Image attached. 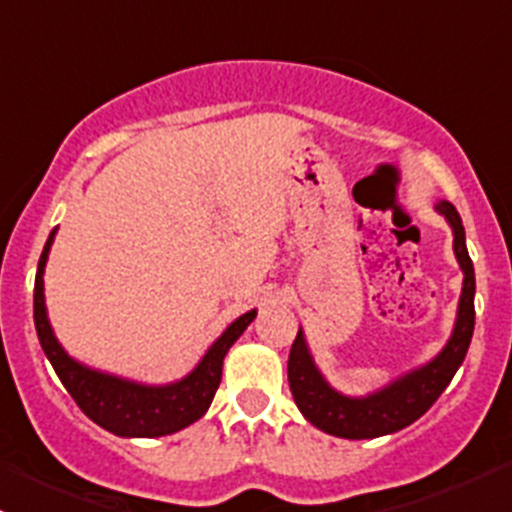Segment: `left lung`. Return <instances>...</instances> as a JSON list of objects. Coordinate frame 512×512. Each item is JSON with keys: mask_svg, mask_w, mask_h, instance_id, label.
<instances>
[{"mask_svg": "<svg viewBox=\"0 0 512 512\" xmlns=\"http://www.w3.org/2000/svg\"><path fill=\"white\" fill-rule=\"evenodd\" d=\"M436 210L451 225L453 252H456V260L463 270V289L461 299H458V317L453 324L451 339L428 364L406 371L399 379L386 384L384 389L366 396H344L342 391L332 389L322 371L317 369L307 342H304V332L299 329L292 352H289L287 379L297 409L319 431L339 438H352V441L401 431L436 404V399L451 384L453 374L466 359L468 347H471L473 324H476V307H473L476 275H473V262L468 257L466 230H463L458 210L448 200L436 203Z\"/></svg>", "mask_w": 512, "mask_h": 512, "instance_id": "obj_1", "label": "left lung"}]
</instances>
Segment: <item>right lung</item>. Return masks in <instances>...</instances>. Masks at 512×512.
<instances>
[{
	"label": "right lung",
	"mask_w": 512,
	"mask_h": 512,
	"mask_svg": "<svg viewBox=\"0 0 512 512\" xmlns=\"http://www.w3.org/2000/svg\"><path fill=\"white\" fill-rule=\"evenodd\" d=\"M54 235L56 230H51L44 252L39 257V270H36L34 324L41 349H44L46 359L51 361L71 399L79 404V409L91 421L123 438L168 436V433H175L198 421L213 404V396L218 391L220 379H223L225 354L230 352L232 344L240 339V334L257 317L255 309L237 317L215 339V344L198 361V366L180 381H173V384H138V381L121 379V376L106 374V371H96L64 352L59 339L54 337L49 317H46L44 267L46 260H49Z\"/></svg>",
	"instance_id": "right-lung-1"
}]
</instances>
